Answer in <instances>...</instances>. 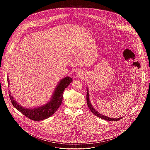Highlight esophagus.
<instances>
[{
	"label": "esophagus",
	"instance_id": "esophagus-1",
	"mask_svg": "<svg viewBox=\"0 0 150 150\" xmlns=\"http://www.w3.org/2000/svg\"><path fill=\"white\" fill-rule=\"evenodd\" d=\"M76 75H77V76L79 77V78H80V77H81L83 75H81V74H80V72H78L77 73V74H76Z\"/></svg>",
	"mask_w": 150,
	"mask_h": 150
}]
</instances>
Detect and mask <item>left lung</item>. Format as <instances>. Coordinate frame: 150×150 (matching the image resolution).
<instances>
[{"label":"left lung","instance_id":"left-lung-1","mask_svg":"<svg viewBox=\"0 0 150 150\" xmlns=\"http://www.w3.org/2000/svg\"><path fill=\"white\" fill-rule=\"evenodd\" d=\"M86 102H87V105H88V106L89 107V108L90 109V110L93 112V114L95 115L96 116H98L100 117V119H104V120H106L107 121H117V120H119L121 119L122 117H120V118H117V119H114V118H110V117H108L105 115H103L101 114H100L99 112H98V111H97L92 106V104L91 103V102L89 100V92H88V89H87V92H86Z\"/></svg>","mask_w":150,"mask_h":150}]
</instances>
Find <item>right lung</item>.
Instances as JSON below:
<instances>
[{
    "instance_id": "add662e5",
    "label": "right lung",
    "mask_w": 150,
    "mask_h": 150,
    "mask_svg": "<svg viewBox=\"0 0 150 150\" xmlns=\"http://www.w3.org/2000/svg\"><path fill=\"white\" fill-rule=\"evenodd\" d=\"M7 80L8 84L9 85L8 78ZM72 81V78L68 76L62 79L57 86L50 102L39 108L34 109L24 108L14 100L13 97L11 96V94L9 93V98L13 106L25 116L34 121L43 120L50 117L56 112L62 103L63 92L65 88L71 83Z\"/></svg>"
}]
</instances>
